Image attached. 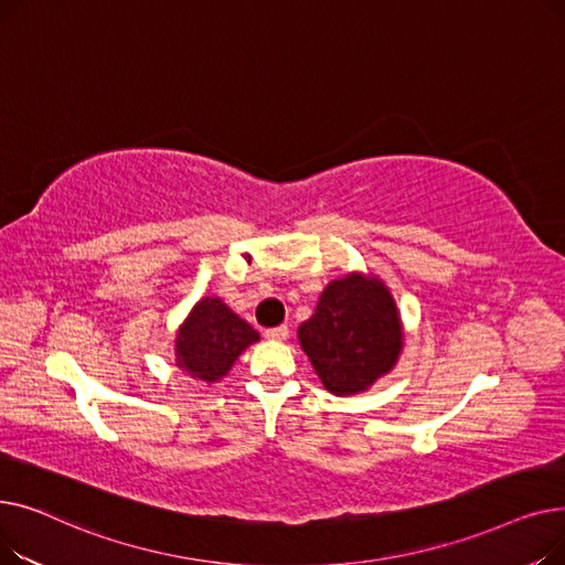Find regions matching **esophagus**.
Returning a JSON list of instances; mask_svg holds the SVG:
<instances>
[{"label":"esophagus","instance_id":"obj_1","mask_svg":"<svg viewBox=\"0 0 565 565\" xmlns=\"http://www.w3.org/2000/svg\"><path fill=\"white\" fill-rule=\"evenodd\" d=\"M288 334L290 332L286 324H279V328H273V330H265V339H270V341H286Z\"/></svg>","mask_w":565,"mask_h":565}]
</instances>
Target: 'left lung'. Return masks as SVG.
Returning a JSON list of instances; mask_svg holds the SVG:
<instances>
[{"mask_svg": "<svg viewBox=\"0 0 565 565\" xmlns=\"http://www.w3.org/2000/svg\"><path fill=\"white\" fill-rule=\"evenodd\" d=\"M298 339L322 387L352 396L396 366L405 332L387 284L375 275L348 273L324 286Z\"/></svg>", "mask_w": 565, "mask_h": 565, "instance_id": "left-lung-1", "label": "left lung"}]
</instances>
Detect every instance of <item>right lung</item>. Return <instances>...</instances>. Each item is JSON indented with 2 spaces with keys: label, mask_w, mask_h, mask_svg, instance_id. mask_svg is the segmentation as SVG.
<instances>
[{
  "label": "right lung",
  "mask_w": 565,
  "mask_h": 565,
  "mask_svg": "<svg viewBox=\"0 0 565 565\" xmlns=\"http://www.w3.org/2000/svg\"><path fill=\"white\" fill-rule=\"evenodd\" d=\"M260 337L222 298H201L175 332V366L205 384L220 382Z\"/></svg>",
  "instance_id": "right-lung-1"
}]
</instances>
